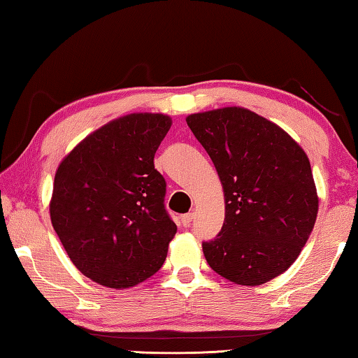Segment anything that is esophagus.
<instances>
[{
    "mask_svg": "<svg viewBox=\"0 0 358 358\" xmlns=\"http://www.w3.org/2000/svg\"><path fill=\"white\" fill-rule=\"evenodd\" d=\"M194 220V213H187V215H183L181 216V224H183L185 227H189L191 222Z\"/></svg>",
    "mask_w": 358,
    "mask_h": 358,
    "instance_id": "1",
    "label": "esophagus"
}]
</instances>
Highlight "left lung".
<instances>
[{
  "label": "left lung",
  "instance_id": "obj_1",
  "mask_svg": "<svg viewBox=\"0 0 358 358\" xmlns=\"http://www.w3.org/2000/svg\"><path fill=\"white\" fill-rule=\"evenodd\" d=\"M220 175L226 217L203 241L217 275L260 286L284 273L313 232L319 197L310 159L280 126L243 107L186 118Z\"/></svg>",
  "mask_w": 358,
  "mask_h": 358
}]
</instances>
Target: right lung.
<instances>
[{"mask_svg":"<svg viewBox=\"0 0 358 358\" xmlns=\"http://www.w3.org/2000/svg\"><path fill=\"white\" fill-rule=\"evenodd\" d=\"M171 126L162 113L126 115L85 137L58 166L52 226L72 264L101 286H136L167 257L177 226L155 153Z\"/></svg>","mask_w":358,"mask_h":358,"instance_id":"1","label":"right lung"}]
</instances>
